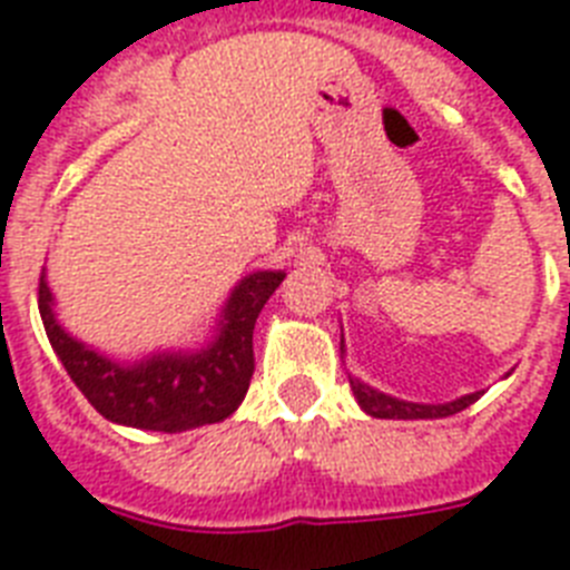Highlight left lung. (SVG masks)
<instances>
[{
	"label": "left lung",
	"instance_id": "left-lung-1",
	"mask_svg": "<svg viewBox=\"0 0 570 570\" xmlns=\"http://www.w3.org/2000/svg\"><path fill=\"white\" fill-rule=\"evenodd\" d=\"M340 352H343V340H340ZM348 384H352V393H355L357 405L364 407L370 416H379V420H441V416H452L464 411L468 405H473L485 390H476V393H464V396L452 399V402H438V405H425V402H407V399H396L390 393H381V390L370 387L361 379H352L348 375Z\"/></svg>",
	"mask_w": 570,
	"mask_h": 570
}]
</instances>
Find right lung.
Returning <instances> with one entry per match:
<instances>
[{"mask_svg":"<svg viewBox=\"0 0 570 570\" xmlns=\"http://www.w3.org/2000/svg\"><path fill=\"white\" fill-rule=\"evenodd\" d=\"M284 277L281 268L250 272L230 289L204 346L165 348L138 361H118L65 331L47 272L40 275L38 307L52 352L106 420L177 434L222 423L242 405L254 375V325Z\"/></svg>","mask_w":570,"mask_h":570,"instance_id":"add662e5","label":"right lung"}]
</instances>
